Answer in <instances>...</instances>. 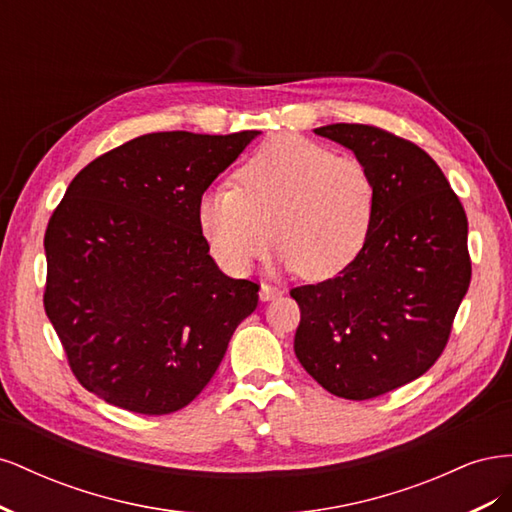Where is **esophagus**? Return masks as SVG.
I'll return each mask as SVG.
<instances>
[{
    "label": "esophagus",
    "instance_id": "1",
    "mask_svg": "<svg viewBox=\"0 0 512 512\" xmlns=\"http://www.w3.org/2000/svg\"><path fill=\"white\" fill-rule=\"evenodd\" d=\"M282 288H275V286H271V284H262L260 286V299L262 301H271V299H275V297H282Z\"/></svg>",
    "mask_w": 512,
    "mask_h": 512
}]
</instances>
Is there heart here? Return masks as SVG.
Instances as JSON below:
<instances>
[{
  "label": "heart",
  "mask_w": 512,
  "mask_h": 512,
  "mask_svg": "<svg viewBox=\"0 0 512 512\" xmlns=\"http://www.w3.org/2000/svg\"><path fill=\"white\" fill-rule=\"evenodd\" d=\"M237 179L239 188L218 185L198 205L200 228L226 271H250L273 235L280 265L307 277H331L359 254L376 205L363 162L280 136L258 149Z\"/></svg>",
  "instance_id": "1"
}]
</instances>
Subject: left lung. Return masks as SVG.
<instances>
[{
    "label": "left lung",
    "mask_w": 512,
    "mask_h": 512,
    "mask_svg": "<svg viewBox=\"0 0 512 512\" xmlns=\"http://www.w3.org/2000/svg\"><path fill=\"white\" fill-rule=\"evenodd\" d=\"M314 132L363 162L376 205L348 267L290 290L301 309L294 354L322 389L363 401L440 359L472 277L468 218L440 166L406 138L363 123Z\"/></svg>",
    "instance_id": "8db88e82"
}]
</instances>
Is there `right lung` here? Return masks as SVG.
Here are the masks:
<instances>
[{
  "label": "right lung",
  "mask_w": 512,
  "mask_h": 512,
  "mask_svg": "<svg viewBox=\"0 0 512 512\" xmlns=\"http://www.w3.org/2000/svg\"><path fill=\"white\" fill-rule=\"evenodd\" d=\"M260 132H153L89 162L44 235L49 316L89 393L136 414L185 408L220 367L258 284L209 256L198 205Z\"/></svg>",
  "instance_id": "right-lung-1"
}]
</instances>
